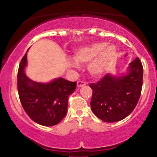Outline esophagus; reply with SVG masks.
Wrapping results in <instances>:
<instances>
[{
	"instance_id": "esophagus-1",
	"label": "esophagus",
	"mask_w": 157,
	"mask_h": 157,
	"mask_svg": "<svg viewBox=\"0 0 157 157\" xmlns=\"http://www.w3.org/2000/svg\"><path fill=\"white\" fill-rule=\"evenodd\" d=\"M86 84V82H82V81H78V82H77V86L78 88H80V87H82V86H84Z\"/></svg>"
}]
</instances>
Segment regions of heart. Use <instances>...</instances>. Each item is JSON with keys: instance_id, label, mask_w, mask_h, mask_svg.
Listing matches in <instances>:
<instances>
[{"instance_id": "heart-1", "label": "heart", "mask_w": 157, "mask_h": 157, "mask_svg": "<svg viewBox=\"0 0 157 157\" xmlns=\"http://www.w3.org/2000/svg\"><path fill=\"white\" fill-rule=\"evenodd\" d=\"M117 54V47L113 44L107 45L105 42H96L82 46L74 55L75 61L71 65L78 68L79 65L88 64V70L91 75L99 77L105 71Z\"/></svg>"}]
</instances>
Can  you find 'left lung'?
Listing matches in <instances>:
<instances>
[{
	"mask_svg": "<svg viewBox=\"0 0 157 157\" xmlns=\"http://www.w3.org/2000/svg\"><path fill=\"white\" fill-rule=\"evenodd\" d=\"M143 68L138 57L130 63L127 71L120 76L107 74L93 90L91 108L98 118L105 122L120 121L134 111L140 97Z\"/></svg>",
	"mask_w": 157,
	"mask_h": 157,
	"instance_id": "obj_1",
	"label": "left lung"
}]
</instances>
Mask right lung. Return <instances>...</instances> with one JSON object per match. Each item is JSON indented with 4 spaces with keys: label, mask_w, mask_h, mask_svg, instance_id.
I'll list each match as a JSON object with an SVG mask.
<instances>
[{
    "label": "right lung",
    "mask_w": 157,
    "mask_h": 157,
    "mask_svg": "<svg viewBox=\"0 0 157 157\" xmlns=\"http://www.w3.org/2000/svg\"><path fill=\"white\" fill-rule=\"evenodd\" d=\"M27 52L21 61L17 73L20 100L34 122L44 126L55 125L67 113L68 96L75 91L77 82L62 77L46 83L32 80L25 73Z\"/></svg>",
    "instance_id": "obj_1"
}]
</instances>
